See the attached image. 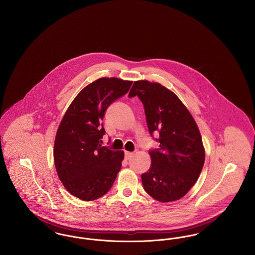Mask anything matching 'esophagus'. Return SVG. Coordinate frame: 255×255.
Here are the masks:
<instances>
[{"label":"esophagus","instance_id":"34e87169","mask_svg":"<svg viewBox=\"0 0 255 255\" xmlns=\"http://www.w3.org/2000/svg\"><path fill=\"white\" fill-rule=\"evenodd\" d=\"M133 156V153H132V152H125V158L126 159H131L132 158V157Z\"/></svg>","mask_w":255,"mask_h":255}]
</instances>
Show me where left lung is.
<instances>
[{
    "instance_id": "left-lung-1",
    "label": "left lung",
    "mask_w": 255,
    "mask_h": 255,
    "mask_svg": "<svg viewBox=\"0 0 255 255\" xmlns=\"http://www.w3.org/2000/svg\"><path fill=\"white\" fill-rule=\"evenodd\" d=\"M148 130L158 132L159 148L149 152L151 166L141 175L146 192L161 203L182 199L197 182L205 163V147L192 115L169 89L148 80L134 81Z\"/></svg>"
}]
</instances>
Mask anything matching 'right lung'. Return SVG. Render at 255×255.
I'll return each mask as SVG.
<instances>
[{
    "instance_id": "1",
    "label": "right lung",
    "mask_w": 255,
    "mask_h": 255,
    "mask_svg": "<svg viewBox=\"0 0 255 255\" xmlns=\"http://www.w3.org/2000/svg\"><path fill=\"white\" fill-rule=\"evenodd\" d=\"M133 81L102 77L75 97L54 140L53 158L59 180L76 198L94 201L106 194L122 168L123 151L102 146V121L107 108L124 96Z\"/></svg>"
}]
</instances>
